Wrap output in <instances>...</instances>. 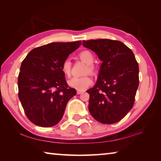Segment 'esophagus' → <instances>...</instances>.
Listing matches in <instances>:
<instances>
[{"instance_id": "esophagus-1", "label": "esophagus", "mask_w": 161, "mask_h": 161, "mask_svg": "<svg viewBox=\"0 0 161 161\" xmlns=\"http://www.w3.org/2000/svg\"><path fill=\"white\" fill-rule=\"evenodd\" d=\"M77 94H82L83 93V92H81V91H77Z\"/></svg>"}]
</instances>
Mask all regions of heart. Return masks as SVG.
Here are the masks:
<instances>
[{
	"label": "heart",
	"instance_id": "b5f03b06",
	"mask_svg": "<svg viewBox=\"0 0 161 161\" xmlns=\"http://www.w3.org/2000/svg\"><path fill=\"white\" fill-rule=\"evenodd\" d=\"M79 57H80L81 60H83L84 62H86L87 64H89L87 71L93 72L94 67L93 65L92 64L94 60L93 54H92L90 51L84 50L79 54ZM61 69L64 75L67 76V77H69L71 75L72 62H71L69 58L65 59L63 62H62ZM92 82H93V81H92V79L89 77V76H84V77H72L71 80L68 81V84H69L72 88H74L79 91H83L86 88H88L89 86H91Z\"/></svg>",
	"mask_w": 161,
	"mask_h": 161
}]
</instances>
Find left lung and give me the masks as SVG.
<instances>
[{
  "label": "left lung",
  "instance_id": "8db88e82",
  "mask_svg": "<svg viewBox=\"0 0 161 161\" xmlns=\"http://www.w3.org/2000/svg\"><path fill=\"white\" fill-rule=\"evenodd\" d=\"M83 45L102 61L96 84L86 91L89 112L102 124L116 123L132 108L139 84L134 54L123 42L109 39L83 40Z\"/></svg>",
  "mask_w": 161,
  "mask_h": 161
}]
</instances>
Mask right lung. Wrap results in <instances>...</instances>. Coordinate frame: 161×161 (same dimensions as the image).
<instances>
[{"mask_svg": "<svg viewBox=\"0 0 161 161\" xmlns=\"http://www.w3.org/2000/svg\"><path fill=\"white\" fill-rule=\"evenodd\" d=\"M81 45V41L50 43L34 48L22 62L18 97L32 123L51 127L62 119L67 102L77 91L68 86L61 66Z\"/></svg>", "mask_w": 161, "mask_h": 161, "instance_id": "add662e5", "label": "right lung"}]
</instances>
